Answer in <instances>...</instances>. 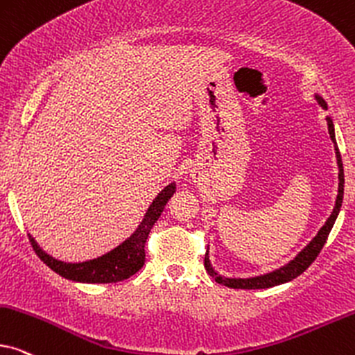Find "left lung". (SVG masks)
<instances>
[{
	"instance_id": "left-lung-1",
	"label": "left lung",
	"mask_w": 355,
	"mask_h": 355,
	"mask_svg": "<svg viewBox=\"0 0 355 355\" xmlns=\"http://www.w3.org/2000/svg\"><path fill=\"white\" fill-rule=\"evenodd\" d=\"M316 99L320 101L321 105H324V107H326L324 101L321 99L320 96H316ZM326 122H328V130H329L331 140H333L334 145H336L333 122H331V119H326ZM336 156H338V164H339V194H338V199H336V207H334L333 214H331V217L328 218V222H326L324 227L320 230V233L316 234L315 238H313V241L310 243V245H308L305 250H303L300 254L295 257V259L290 262V264L285 266V268L279 269V270H274V272H270V274L261 275V277H252V279H227V277H223V275H218L214 269H211L209 257H207V254H205L204 266H205V269H207V272H209V275H211V277L215 279V282L227 285V287H232V288H269V287H274V285L285 284V282H288V280H293L295 277H298L300 274L305 272L308 268H310L311 262L315 261L316 257H318L321 250H323L326 239H328L329 233H331V228H333L336 218H338L340 205H343L344 169H343V159H340V153H339L338 145H336Z\"/></svg>"
}]
</instances>
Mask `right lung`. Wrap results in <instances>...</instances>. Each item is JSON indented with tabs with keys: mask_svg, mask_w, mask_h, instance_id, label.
Wrapping results in <instances>:
<instances>
[{
	"mask_svg": "<svg viewBox=\"0 0 355 355\" xmlns=\"http://www.w3.org/2000/svg\"><path fill=\"white\" fill-rule=\"evenodd\" d=\"M174 192H176V186L174 184H169L168 187H164V191H161V194L150 205L144 222H141L137 232L127 241H123L121 246L107 252V254L98 257V259L78 262V264H67V262L57 261L49 254H45L37 246V243L32 239V236H29V241L32 248H34L35 254L40 257V261H44L53 272L62 275V277L85 284L121 282V280L128 279L130 275L144 268L146 238H148L150 230L153 228V225L159 218L164 205L168 204V200L171 199Z\"/></svg>",
	"mask_w": 355,
	"mask_h": 355,
	"instance_id": "add662e5",
	"label": "right lung"
}]
</instances>
